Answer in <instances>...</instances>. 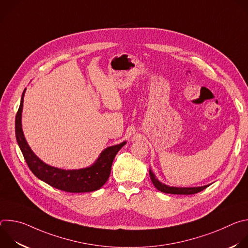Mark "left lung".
<instances>
[{"instance_id":"1","label":"left lung","mask_w":248,"mask_h":248,"mask_svg":"<svg viewBox=\"0 0 248 248\" xmlns=\"http://www.w3.org/2000/svg\"><path fill=\"white\" fill-rule=\"evenodd\" d=\"M149 174H150V179L154 185V186L161 192H165V193H170V194H194L197 192H200L201 190L207 188L209 186H197V187H176V186H167L163 183H161L157 178L156 175L154 174V172L151 170V169L149 170Z\"/></svg>"}]
</instances>
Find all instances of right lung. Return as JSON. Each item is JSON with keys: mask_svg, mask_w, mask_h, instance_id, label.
Masks as SVG:
<instances>
[{"mask_svg": "<svg viewBox=\"0 0 248 248\" xmlns=\"http://www.w3.org/2000/svg\"><path fill=\"white\" fill-rule=\"evenodd\" d=\"M25 90L26 88L22 93L19 109L16 116V137L30 170L39 180L66 192H91L100 189L108 181L113 161L120 149L125 145L126 141L104 149L97 160L86 168L63 170L44 163L31 150L23 134L21 117Z\"/></svg>", "mask_w": 248, "mask_h": 248, "instance_id": "obj_1", "label": "right lung"}]
</instances>
